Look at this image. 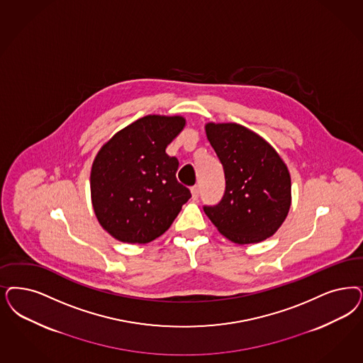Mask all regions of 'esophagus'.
<instances>
[{
	"mask_svg": "<svg viewBox=\"0 0 363 363\" xmlns=\"http://www.w3.org/2000/svg\"><path fill=\"white\" fill-rule=\"evenodd\" d=\"M199 196H200V188L199 186H193L191 188V199L196 201L199 199Z\"/></svg>",
	"mask_w": 363,
	"mask_h": 363,
	"instance_id": "34e87169",
	"label": "esophagus"
}]
</instances>
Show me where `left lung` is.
I'll use <instances>...</instances> for the list:
<instances>
[{
	"instance_id": "8db88e82",
	"label": "left lung",
	"mask_w": 363,
	"mask_h": 363,
	"mask_svg": "<svg viewBox=\"0 0 363 363\" xmlns=\"http://www.w3.org/2000/svg\"><path fill=\"white\" fill-rule=\"evenodd\" d=\"M224 167L225 191L216 206H203L217 230L236 244L274 236L291 208V175L277 151L238 123L205 125Z\"/></svg>"
}]
</instances>
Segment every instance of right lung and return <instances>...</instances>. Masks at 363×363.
Masks as SVG:
<instances>
[{
	"instance_id": "right-lung-1",
	"label": "right lung",
	"mask_w": 363,
	"mask_h": 363,
	"mask_svg": "<svg viewBox=\"0 0 363 363\" xmlns=\"http://www.w3.org/2000/svg\"><path fill=\"white\" fill-rule=\"evenodd\" d=\"M184 116L147 115L118 131L91 169V201L101 228L128 244H146L173 224L190 190L177 181L178 160L166 154Z\"/></svg>"
}]
</instances>
